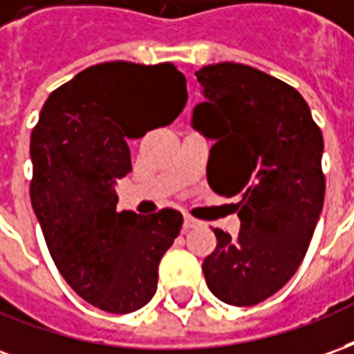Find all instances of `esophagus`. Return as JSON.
Masks as SVG:
<instances>
[{
  "label": "esophagus",
  "instance_id": "1",
  "mask_svg": "<svg viewBox=\"0 0 354 354\" xmlns=\"http://www.w3.org/2000/svg\"><path fill=\"white\" fill-rule=\"evenodd\" d=\"M199 225H201V222L199 220H195L193 216H189V214L184 216V231H189V230H193V227H199Z\"/></svg>",
  "mask_w": 354,
  "mask_h": 354
}]
</instances>
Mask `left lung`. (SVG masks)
Returning <instances> with one entry per match:
<instances>
[{
  "label": "left lung",
  "instance_id": "1",
  "mask_svg": "<svg viewBox=\"0 0 354 354\" xmlns=\"http://www.w3.org/2000/svg\"><path fill=\"white\" fill-rule=\"evenodd\" d=\"M195 75L207 102L193 109V129L216 142L208 185L239 197L241 220L237 237L214 230L203 273L223 304L256 305L294 277L309 248L326 192L324 140L304 96L284 81L235 62Z\"/></svg>",
  "mask_w": 354,
  "mask_h": 354
}]
</instances>
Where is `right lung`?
Wrapping results in <instances>:
<instances>
[{"label": "right lung", "instance_id": "1", "mask_svg": "<svg viewBox=\"0 0 354 354\" xmlns=\"http://www.w3.org/2000/svg\"><path fill=\"white\" fill-rule=\"evenodd\" d=\"M185 102L170 62H104L53 91L32 131L30 197L45 243L73 292L102 311L124 315L153 297L184 223L172 208L117 212L113 185L132 169L127 140L170 124Z\"/></svg>", "mask_w": 354, "mask_h": 354}]
</instances>
